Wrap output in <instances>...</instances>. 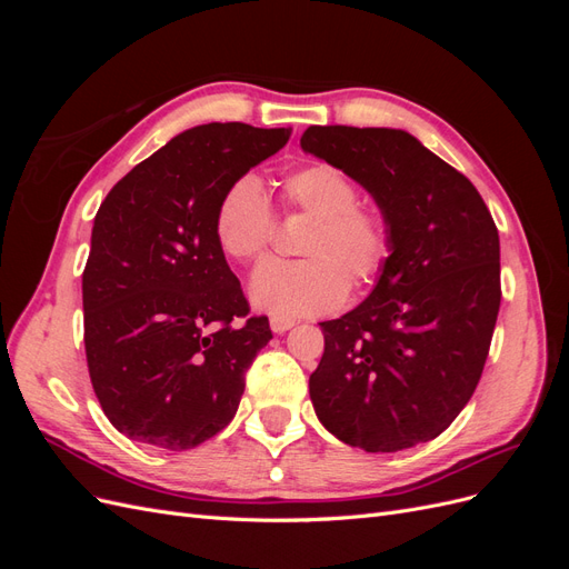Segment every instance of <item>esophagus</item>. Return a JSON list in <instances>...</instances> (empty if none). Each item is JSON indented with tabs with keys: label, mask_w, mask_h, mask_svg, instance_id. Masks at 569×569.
Masks as SVG:
<instances>
[{
	"label": "esophagus",
	"mask_w": 569,
	"mask_h": 569,
	"mask_svg": "<svg viewBox=\"0 0 569 569\" xmlns=\"http://www.w3.org/2000/svg\"><path fill=\"white\" fill-rule=\"evenodd\" d=\"M295 327V320H287V318H270V330L274 335H284L287 330H291Z\"/></svg>",
	"instance_id": "1"
}]
</instances>
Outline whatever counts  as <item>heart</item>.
<instances>
[{"label":"heart","mask_w":569,"mask_h":569,"mask_svg":"<svg viewBox=\"0 0 569 569\" xmlns=\"http://www.w3.org/2000/svg\"><path fill=\"white\" fill-rule=\"evenodd\" d=\"M282 199L291 209L313 216L299 261H268L253 272L251 303L272 318H313L332 311L347 287L372 282L391 253L385 216L356 203L358 189L343 170L330 163L297 168L282 180ZM220 251L237 263H251L268 249L272 209L256 176L232 180L213 213Z\"/></svg>","instance_id":"1"}]
</instances>
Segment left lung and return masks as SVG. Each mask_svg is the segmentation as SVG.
I'll return each mask as SVG.
<instances>
[{
  "instance_id": "8db88e82",
  "label": "left lung",
  "mask_w": 569,
  "mask_h": 569,
  "mask_svg": "<svg viewBox=\"0 0 569 569\" xmlns=\"http://www.w3.org/2000/svg\"><path fill=\"white\" fill-rule=\"evenodd\" d=\"M301 149L375 199L391 253L353 311L320 322L308 380L339 441L393 453L439 437L470 401L501 306V244L475 184L393 128L311 126Z\"/></svg>"
}]
</instances>
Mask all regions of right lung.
<instances>
[{
  "mask_svg": "<svg viewBox=\"0 0 569 569\" xmlns=\"http://www.w3.org/2000/svg\"><path fill=\"white\" fill-rule=\"evenodd\" d=\"M291 128L197 126L116 182L82 272L84 353L107 418L132 441L187 451L226 429L272 339L213 234L220 194Z\"/></svg>",
  "mask_w": 569,
  "mask_h": 569,
  "instance_id": "right-lung-1",
  "label": "right lung"
}]
</instances>
